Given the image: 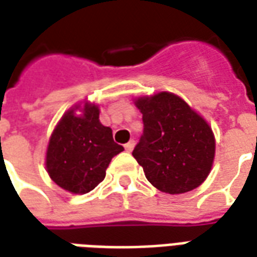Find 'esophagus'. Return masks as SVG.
I'll use <instances>...</instances> for the list:
<instances>
[{
  "label": "esophagus",
  "instance_id": "esophagus-1",
  "mask_svg": "<svg viewBox=\"0 0 257 257\" xmlns=\"http://www.w3.org/2000/svg\"><path fill=\"white\" fill-rule=\"evenodd\" d=\"M134 147H135V140H131V142H128V143L123 146V148H125V151H126V153H131V151L134 150Z\"/></svg>",
  "mask_w": 257,
  "mask_h": 257
}]
</instances>
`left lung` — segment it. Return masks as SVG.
<instances>
[{"label":"left lung","instance_id":"1","mask_svg":"<svg viewBox=\"0 0 257 257\" xmlns=\"http://www.w3.org/2000/svg\"><path fill=\"white\" fill-rule=\"evenodd\" d=\"M144 131L134 158L147 180L170 195L201 185L215 157V138L210 125L180 96L159 92L138 98Z\"/></svg>","mask_w":257,"mask_h":257}]
</instances>
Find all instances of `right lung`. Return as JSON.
I'll list each match as a JSON object with an SVG mask.
<instances>
[{
  "label": "right lung",
  "instance_id": "right-lung-1",
  "mask_svg": "<svg viewBox=\"0 0 257 257\" xmlns=\"http://www.w3.org/2000/svg\"><path fill=\"white\" fill-rule=\"evenodd\" d=\"M81 109V116H76ZM123 151L113 132L99 121L96 104L85 103L68 110L51 134L46 169L58 187L70 193H87L103 181L111 158Z\"/></svg>",
  "mask_w": 257,
  "mask_h": 257
}]
</instances>
